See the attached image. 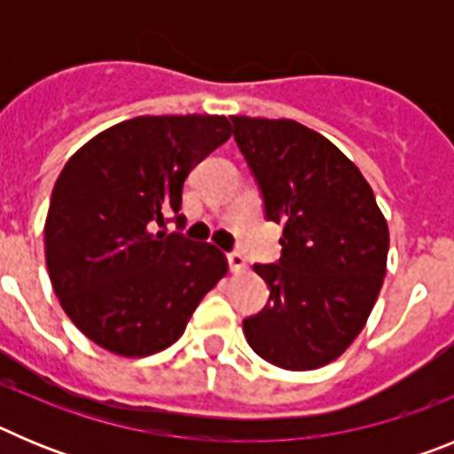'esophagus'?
Instances as JSON below:
<instances>
[{
    "label": "esophagus",
    "mask_w": 454,
    "mask_h": 454,
    "mask_svg": "<svg viewBox=\"0 0 454 454\" xmlns=\"http://www.w3.org/2000/svg\"><path fill=\"white\" fill-rule=\"evenodd\" d=\"M227 262H230L231 272H236V275H239V272H246L247 262H246V256L240 254V252H230V254H227Z\"/></svg>",
    "instance_id": "obj_1"
}]
</instances>
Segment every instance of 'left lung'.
Instances as JSON below:
<instances>
[{
    "label": "left lung",
    "instance_id": "obj_1",
    "mask_svg": "<svg viewBox=\"0 0 454 454\" xmlns=\"http://www.w3.org/2000/svg\"><path fill=\"white\" fill-rule=\"evenodd\" d=\"M231 122L268 220L284 224L279 263L254 266L270 298L243 332L272 366L316 371L352 346L375 307L387 275V218L359 168L318 131L295 120Z\"/></svg>",
    "mask_w": 454,
    "mask_h": 454
}]
</instances>
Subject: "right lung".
Segmentation results:
<instances>
[{
    "label": "right lung",
    "mask_w": 454,
    "mask_h": 454,
    "mask_svg": "<svg viewBox=\"0 0 454 454\" xmlns=\"http://www.w3.org/2000/svg\"><path fill=\"white\" fill-rule=\"evenodd\" d=\"M230 136L224 115H140L70 156L51 191L45 262L63 311L92 343L118 356L166 350L227 275L218 247L154 224L168 208L179 214L188 172Z\"/></svg>",
    "instance_id": "right-lung-1"
}]
</instances>
